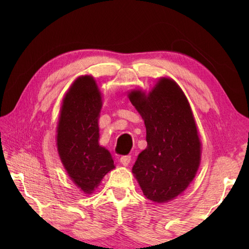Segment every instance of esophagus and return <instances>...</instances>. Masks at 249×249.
<instances>
[{"label":"esophagus","mask_w":249,"mask_h":249,"mask_svg":"<svg viewBox=\"0 0 249 249\" xmlns=\"http://www.w3.org/2000/svg\"><path fill=\"white\" fill-rule=\"evenodd\" d=\"M130 160H131L130 155H125V156H121L120 161L123 166H128V163L130 162Z\"/></svg>","instance_id":"esophagus-1"}]
</instances>
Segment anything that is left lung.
<instances>
[{
    "label": "left lung",
    "instance_id": "8db88e82",
    "mask_svg": "<svg viewBox=\"0 0 249 249\" xmlns=\"http://www.w3.org/2000/svg\"><path fill=\"white\" fill-rule=\"evenodd\" d=\"M129 99L144 120L147 142L133 173L147 199L167 202L187 188L199 168L201 143L192 109L178 84L166 78L147 96L134 91Z\"/></svg>",
    "mask_w": 249,
    "mask_h": 249
}]
</instances>
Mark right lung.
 <instances>
[{"mask_svg": "<svg viewBox=\"0 0 249 249\" xmlns=\"http://www.w3.org/2000/svg\"><path fill=\"white\" fill-rule=\"evenodd\" d=\"M102 97L89 76L78 78L68 89L57 126V150L72 182L91 194L114 168L108 150L98 144Z\"/></svg>", "mask_w": 249, "mask_h": 249, "instance_id": "1", "label": "right lung"}]
</instances>
